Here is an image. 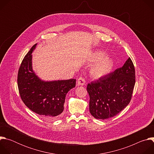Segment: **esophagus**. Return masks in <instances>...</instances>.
<instances>
[{
    "mask_svg": "<svg viewBox=\"0 0 154 154\" xmlns=\"http://www.w3.org/2000/svg\"><path fill=\"white\" fill-rule=\"evenodd\" d=\"M77 83L79 85H84L85 83V79L80 77L77 80Z\"/></svg>",
    "mask_w": 154,
    "mask_h": 154,
    "instance_id": "obj_1",
    "label": "esophagus"
}]
</instances>
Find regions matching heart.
I'll list each match as a JSON object with an SVG mask.
<instances>
[{
	"instance_id": "1",
	"label": "heart",
	"mask_w": 154,
	"mask_h": 154,
	"mask_svg": "<svg viewBox=\"0 0 154 154\" xmlns=\"http://www.w3.org/2000/svg\"><path fill=\"white\" fill-rule=\"evenodd\" d=\"M89 60L91 62H97L91 68L90 73L95 79L102 78L110 73L113 68L114 63L112 59L106 57L103 51H96L93 53Z\"/></svg>"
}]
</instances>
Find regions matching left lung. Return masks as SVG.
I'll list each match as a JSON object with an SVG mask.
<instances>
[{
  "mask_svg": "<svg viewBox=\"0 0 154 154\" xmlns=\"http://www.w3.org/2000/svg\"><path fill=\"white\" fill-rule=\"evenodd\" d=\"M135 84V70L129 57L123 66L87 85L90 112L94 118L115 116L131 100Z\"/></svg>",
  "mask_w": 154,
  "mask_h": 154,
  "instance_id": "left-lung-1",
  "label": "left lung"
}]
</instances>
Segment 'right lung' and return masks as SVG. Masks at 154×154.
Instances as JSON below:
<instances>
[{
    "mask_svg": "<svg viewBox=\"0 0 154 154\" xmlns=\"http://www.w3.org/2000/svg\"><path fill=\"white\" fill-rule=\"evenodd\" d=\"M36 44L24 58L17 74L20 96L25 105L42 118L53 121L64 109L66 95L75 86L76 80L45 82L41 80L32 69V53Z\"/></svg>",
    "mask_w": 154,
    "mask_h": 154,
    "instance_id": "1",
    "label": "right lung"
}]
</instances>
